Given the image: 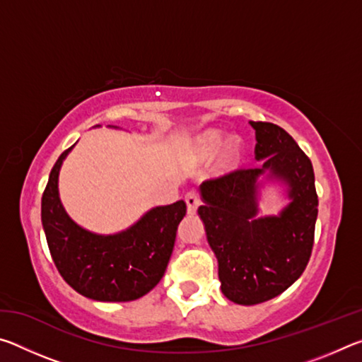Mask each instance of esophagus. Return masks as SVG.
<instances>
[{"mask_svg":"<svg viewBox=\"0 0 362 362\" xmlns=\"http://www.w3.org/2000/svg\"><path fill=\"white\" fill-rule=\"evenodd\" d=\"M185 203H187L188 214H194L196 209H198L199 203H201L199 194L196 193V192H188V193L185 194Z\"/></svg>","mask_w":362,"mask_h":362,"instance_id":"esophagus-1","label":"esophagus"}]
</instances>
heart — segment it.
Segmentation results:
<instances>
[{"mask_svg": "<svg viewBox=\"0 0 362 362\" xmlns=\"http://www.w3.org/2000/svg\"><path fill=\"white\" fill-rule=\"evenodd\" d=\"M223 140V134L218 131H207L194 140L193 144V155L199 159V161H209V159L216 155L220 148ZM241 158V144L240 140L233 139L225 145L223 155H222V164L226 168L235 166Z\"/></svg>", "mask_w": 362, "mask_h": 362, "instance_id": "b5f03b06", "label": "heart"}]
</instances>
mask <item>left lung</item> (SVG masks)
<instances>
[{"mask_svg": "<svg viewBox=\"0 0 362 362\" xmlns=\"http://www.w3.org/2000/svg\"><path fill=\"white\" fill-rule=\"evenodd\" d=\"M262 168L240 169L201 183L198 214L218 262L223 296L240 305L272 300L305 272L315 243L317 194L313 164L289 134L273 122L249 121ZM288 185L291 203L279 216L257 218L258 177Z\"/></svg>", "mask_w": 362, "mask_h": 362, "instance_id": "8db88e82", "label": "left lung"}]
</instances>
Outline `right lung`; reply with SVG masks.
<instances>
[{"label":"right lung","mask_w":362,"mask_h":362,"mask_svg":"<svg viewBox=\"0 0 362 362\" xmlns=\"http://www.w3.org/2000/svg\"><path fill=\"white\" fill-rule=\"evenodd\" d=\"M70 146L54 164L41 199V222L60 276L81 296L99 302H131L148 293L166 272L187 204L153 207L116 235H95L69 217L59 198V170Z\"/></svg>","instance_id":"right-lung-1"}]
</instances>
